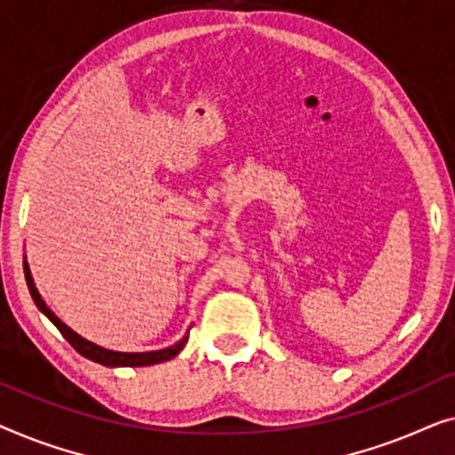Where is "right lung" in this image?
<instances>
[{"label":"right lung","instance_id":"obj_1","mask_svg":"<svg viewBox=\"0 0 455 455\" xmlns=\"http://www.w3.org/2000/svg\"><path fill=\"white\" fill-rule=\"evenodd\" d=\"M24 277H27L28 291H30V296H33L36 308H39L41 313L45 315L47 319L60 329V333L64 335V338L68 339V344H70L74 350H76L78 354H83L84 358L92 360V363H99L103 366H151V364H159V363H165V360L173 358L186 346V341H188V335H184V338L180 339L178 344H173L170 347H164V350H155V352H114V350H105V347L92 344V341L84 339V338H80L76 331H72V329L68 327L66 323H61L58 316L52 313V308H47V304L43 302L39 290L35 288L33 275H30L27 260H24Z\"/></svg>","mask_w":455,"mask_h":455}]
</instances>
